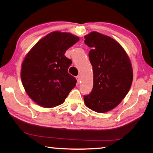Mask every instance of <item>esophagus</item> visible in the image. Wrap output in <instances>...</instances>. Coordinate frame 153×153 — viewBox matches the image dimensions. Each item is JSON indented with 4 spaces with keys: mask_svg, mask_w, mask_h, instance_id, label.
I'll return each mask as SVG.
<instances>
[{
    "mask_svg": "<svg viewBox=\"0 0 153 153\" xmlns=\"http://www.w3.org/2000/svg\"><path fill=\"white\" fill-rule=\"evenodd\" d=\"M76 79H77V83H78V84H79V82H80V81H81V77H80V76H77V77H76Z\"/></svg>",
    "mask_w": 153,
    "mask_h": 153,
    "instance_id": "esophagus-1",
    "label": "esophagus"
}]
</instances>
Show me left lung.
<instances>
[{
  "mask_svg": "<svg viewBox=\"0 0 153 153\" xmlns=\"http://www.w3.org/2000/svg\"><path fill=\"white\" fill-rule=\"evenodd\" d=\"M84 38L91 48L88 56L93 71V88L84 97V104L95 112L106 113L128 93L133 79L132 64L124 48L112 38L92 31Z\"/></svg>",
  "mask_w": 153,
  "mask_h": 153,
  "instance_id": "1",
  "label": "left lung"
}]
</instances>
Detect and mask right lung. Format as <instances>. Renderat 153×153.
<instances>
[{
	"instance_id": "obj_1",
	"label": "right lung",
	"mask_w": 153,
	"mask_h": 153,
	"mask_svg": "<svg viewBox=\"0 0 153 153\" xmlns=\"http://www.w3.org/2000/svg\"><path fill=\"white\" fill-rule=\"evenodd\" d=\"M79 40L71 33L53 31L41 38L25 57L21 81L27 94L38 105H60L76 86V79L68 73L72 62L65 53Z\"/></svg>"
}]
</instances>
